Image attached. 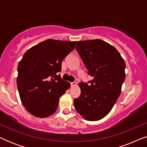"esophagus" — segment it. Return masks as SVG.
I'll use <instances>...</instances> for the list:
<instances>
[{
	"mask_svg": "<svg viewBox=\"0 0 147 147\" xmlns=\"http://www.w3.org/2000/svg\"><path fill=\"white\" fill-rule=\"evenodd\" d=\"M76 84H76V82H71V87H74V86H76Z\"/></svg>",
	"mask_w": 147,
	"mask_h": 147,
	"instance_id": "esophagus-1",
	"label": "esophagus"
}]
</instances>
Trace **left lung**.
I'll use <instances>...</instances> for the list:
<instances>
[{
	"instance_id": "obj_1",
	"label": "left lung",
	"mask_w": 147,
	"mask_h": 147,
	"mask_svg": "<svg viewBox=\"0 0 147 147\" xmlns=\"http://www.w3.org/2000/svg\"><path fill=\"white\" fill-rule=\"evenodd\" d=\"M76 50L93 80L90 86L78 84L81 94L74 99V106L86 120H101L111 111L121 93L125 61L114 46L101 39L78 41Z\"/></svg>"
}]
</instances>
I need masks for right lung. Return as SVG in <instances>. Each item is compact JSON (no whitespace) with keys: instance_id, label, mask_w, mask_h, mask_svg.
Segmentation results:
<instances>
[{"instance_id":"right-lung-1","label":"right lung","mask_w":147,"mask_h":147,"mask_svg":"<svg viewBox=\"0 0 147 147\" xmlns=\"http://www.w3.org/2000/svg\"><path fill=\"white\" fill-rule=\"evenodd\" d=\"M77 41L47 39L25 52L18 65L17 84L23 105L35 117L46 118L57 110L59 98L70 87L61 80V62Z\"/></svg>"}]
</instances>
